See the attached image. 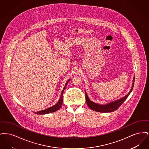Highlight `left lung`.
Segmentation results:
<instances>
[{
	"label": "left lung",
	"mask_w": 149,
	"mask_h": 149,
	"mask_svg": "<svg viewBox=\"0 0 149 149\" xmlns=\"http://www.w3.org/2000/svg\"><path fill=\"white\" fill-rule=\"evenodd\" d=\"M134 82H135V77H134L133 80V83L132 85V88L130 91V92L128 93L127 94L123 97L121 99H118L117 100H116L113 102H111L109 104H107L105 105H100L97 103H95L94 102L90 100L88 97V95L86 94V93L85 92V99L86 102V104L93 111L99 112H102V113H107V112H113L114 111L117 110L120 107L122 104V103L125 101V100L127 98L128 95L132 92L134 85Z\"/></svg>",
	"instance_id": "left-lung-1"
}]
</instances>
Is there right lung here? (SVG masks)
I'll return each mask as SVG.
<instances>
[{"instance_id":"obj_1","label":"right lung","mask_w":149,"mask_h":149,"mask_svg":"<svg viewBox=\"0 0 149 149\" xmlns=\"http://www.w3.org/2000/svg\"><path fill=\"white\" fill-rule=\"evenodd\" d=\"M70 80H69L67 83H66L65 86L64 87V89H63V91H62L61 93V96L60 97V99L58 100V102L57 103V104H56L55 105H54V106L51 107L49 108H47L46 109H45V110H43V111H38V112H35V113L37 114H45L50 113H52V112H55L57 110H58L62 106V104H63V93H64V90L66 86V85L68 84V83L69 82Z\"/></svg>"}]
</instances>
